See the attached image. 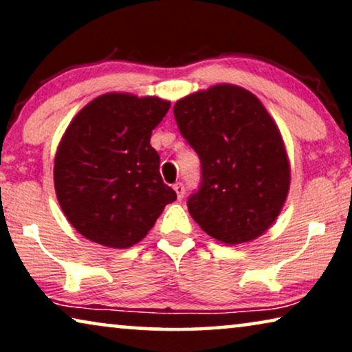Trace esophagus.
<instances>
[{
	"instance_id": "34e87169",
	"label": "esophagus",
	"mask_w": 352,
	"mask_h": 352,
	"mask_svg": "<svg viewBox=\"0 0 352 352\" xmlns=\"http://www.w3.org/2000/svg\"><path fill=\"white\" fill-rule=\"evenodd\" d=\"M175 190H176V194H177V199H184V194H186V189H184V184H182V182H176L175 186Z\"/></svg>"
}]
</instances>
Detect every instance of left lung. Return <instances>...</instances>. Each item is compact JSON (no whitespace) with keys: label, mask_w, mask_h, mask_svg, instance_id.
Masks as SVG:
<instances>
[{"label":"left lung","mask_w":352,"mask_h":352,"mask_svg":"<svg viewBox=\"0 0 352 352\" xmlns=\"http://www.w3.org/2000/svg\"><path fill=\"white\" fill-rule=\"evenodd\" d=\"M173 112L201 163L200 187L187 200L195 223L226 245L266 232L287 200L290 163L261 100L240 86L216 85L179 99Z\"/></svg>","instance_id":"obj_1"}]
</instances>
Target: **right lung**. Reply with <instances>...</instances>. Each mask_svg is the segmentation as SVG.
<instances>
[{
    "label": "right lung",
    "mask_w": 352,
    "mask_h": 352,
    "mask_svg": "<svg viewBox=\"0 0 352 352\" xmlns=\"http://www.w3.org/2000/svg\"><path fill=\"white\" fill-rule=\"evenodd\" d=\"M168 110L160 98L109 93L65 129L54 160L56 195L69 223L91 242L133 247L176 200L151 146L152 129Z\"/></svg>",
    "instance_id": "right-lung-1"
}]
</instances>
